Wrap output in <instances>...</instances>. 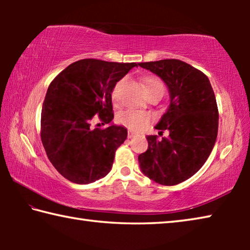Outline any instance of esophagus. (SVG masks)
Returning <instances> with one entry per match:
<instances>
[{
	"label": "esophagus",
	"instance_id": "obj_1",
	"mask_svg": "<svg viewBox=\"0 0 250 250\" xmlns=\"http://www.w3.org/2000/svg\"><path fill=\"white\" fill-rule=\"evenodd\" d=\"M134 137H135L134 133H132V132H129V133H128V138H129V139H132V138H134Z\"/></svg>",
	"mask_w": 250,
	"mask_h": 250
}]
</instances>
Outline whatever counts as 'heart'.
I'll list each match as a JSON object with an SVG mask.
<instances>
[{"instance_id":"obj_1","label":"heart","mask_w":250,"mask_h":250,"mask_svg":"<svg viewBox=\"0 0 250 250\" xmlns=\"http://www.w3.org/2000/svg\"><path fill=\"white\" fill-rule=\"evenodd\" d=\"M125 83V79L119 80L116 83L115 88L112 90V101L116 104H118L120 103V91L121 88L124 86ZM146 90L150 91V90H164L163 83L161 82L160 79L154 78V77H150L146 80L145 83ZM118 122L120 125H125V128H128L132 131H139L141 130L143 126H145L146 124H149V121L151 119L150 113L145 112V111H140V110H134V109H128L125 110V111H121L119 115H118Z\"/></svg>"}]
</instances>
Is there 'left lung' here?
I'll return each instance as SVG.
<instances>
[{
  "label": "left lung",
  "instance_id": "obj_1",
  "mask_svg": "<svg viewBox=\"0 0 250 250\" xmlns=\"http://www.w3.org/2000/svg\"><path fill=\"white\" fill-rule=\"evenodd\" d=\"M163 80L170 104L155 129L167 137L147 135V150L138 156L143 174L162 185H176L203 167L215 146L218 109L208 78L179 59L141 62Z\"/></svg>",
  "mask_w": 250,
  "mask_h": 250
}]
</instances>
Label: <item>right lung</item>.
<instances>
[{
    "mask_svg": "<svg viewBox=\"0 0 250 250\" xmlns=\"http://www.w3.org/2000/svg\"><path fill=\"white\" fill-rule=\"evenodd\" d=\"M135 62L99 59L75 62L50 83L42 107L41 138L55 168L73 183L89 184L112 167L128 130L112 124L111 94ZM99 119L109 125L92 129Z\"/></svg>",
    "mask_w": 250,
    "mask_h": 250,
    "instance_id": "obj_1",
    "label": "right lung"
}]
</instances>
